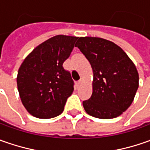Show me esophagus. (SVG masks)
I'll use <instances>...</instances> for the list:
<instances>
[{"mask_svg":"<svg viewBox=\"0 0 150 150\" xmlns=\"http://www.w3.org/2000/svg\"><path fill=\"white\" fill-rule=\"evenodd\" d=\"M82 83H83V81H82V80H79V81H78V82H77V85H78V87H79L80 85H82Z\"/></svg>","mask_w":150,"mask_h":150,"instance_id":"34e87169","label":"esophagus"}]
</instances>
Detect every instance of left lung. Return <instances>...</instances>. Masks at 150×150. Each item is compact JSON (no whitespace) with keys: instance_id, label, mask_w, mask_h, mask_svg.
<instances>
[{"instance_id":"1","label":"left lung","mask_w":150,"mask_h":150,"mask_svg":"<svg viewBox=\"0 0 150 150\" xmlns=\"http://www.w3.org/2000/svg\"><path fill=\"white\" fill-rule=\"evenodd\" d=\"M89 61L93 93L83 105L88 114L102 119L121 115L132 104L139 88L134 63L118 45L100 38H78L75 45Z\"/></svg>"}]
</instances>
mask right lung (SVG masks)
<instances>
[{
  "label": "right lung",
  "instance_id": "obj_1",
  "mask_svg": "<svg viewBox=\"0 0 150 150\" xmlns=\"http://www.w3.org/2000/svg\"><path fill=\"white\" fill-rule=\"evenodd\" d=\"M77 37L57 35L38 45L22 62L16 83L26 111L38 118L61 114L73 92L70 72L62 64L69 57Z\"/></svg>",
  "mask_w": 150,
  "mask_h": 150
}]
</instances>
